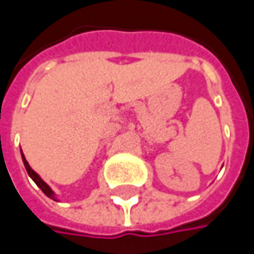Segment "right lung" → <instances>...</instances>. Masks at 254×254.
<instances>
[{"mask_svg": "<svg viewBox=\"0 0 254 254\" xmlns=\"http://www.w3.org/2000/svg\"><path fill=\"white\" fill-rule=\"evenodd\" d=\"M20 151H22V150H20ZM22 159H23V165H25L26 171H27V175L33 179V182H35V184H36V185H38V187L42 190V192H44L47 197H50L51 200H56V201H57V197H56L54 191L50 188V185H48V184H47V182H45L42 178L39 177V175H38V174H36V172H35V171L30 168V165L27 163V160L25 159V154H23V153H22Z\"/></svg>", "mask_w": 254, "mask_h": 254, "instance_id": "right-lung-1", "label": "right lung"}]
</instances>
